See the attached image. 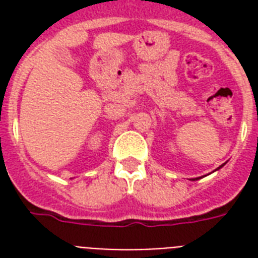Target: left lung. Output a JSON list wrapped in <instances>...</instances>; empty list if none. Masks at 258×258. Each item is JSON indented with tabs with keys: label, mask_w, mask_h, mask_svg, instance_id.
I'll list each match as a JSON object with an SVG mask.
<instances>
[{
	"label": "left lung",
	"mask_w": 258,
	"mask_h": 258,
	"mask_svg": "<svg viewBox=\"0 0 258 258\" xmlns=\"http://www.w3.org/2000/svg\"><path fill=\"white\" fill-rule=\"evenodd\" d=\"M224 166H225V163H224V165H221L220 167H218V169H216V170H214V171H217V170H220L221 167H224ZM197 179H200V178H192V180H197Z\"/></svg>",
	"instance_id": "8db88e82"
}]
</instances>
